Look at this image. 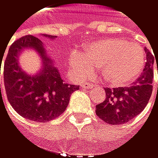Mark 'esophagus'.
Listing matches in <instances>:
<instances>
[{"mask_svg":"<svg viewBox=\"0 0 158 158\" xmlns=\"http://www.w3.org/2000/svg\"><path fill=\"white\" fill-rule=\"evenodd\" d=\"M82 86H83L84 89H92V88H93V86H94V85L84 83V84H82Z\"/></svg>","mask_w":158,"mask_h":158,"instance_id":"obj_1","label":"esophagus"}]
</instances>
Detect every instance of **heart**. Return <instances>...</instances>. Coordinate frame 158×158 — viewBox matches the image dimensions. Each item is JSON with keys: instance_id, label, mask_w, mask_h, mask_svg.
Listing matches in <instances>:
<instances>
[{"instance_id": "b5f03b06", "label": "heart", "mask_w": 158, "mask_h": 158, "mask_svg": "<svg viewBox=\"0 0 158 158\" xmlns=\"http://www.w3.org/2000/svg\"><path fill=\"white\" fill-rule=\"evenodd\" d=\"M69 64L80 79L89 78L98 66L107 84L124 86L135 81L144 66V52L136 44L121 38H106L85 48L84 53L74 51L69 56Z\"/></svg>"}]
</instances>
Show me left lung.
<instances>
[{"label":"left lung","instance_id":"obj_1","mask_svg":"<svg viewBox=\"0 0 158 158\" xmlns=\"http://www.w3.org/2000/svg\"><path fill=\"white\" fill-rule=\"evenodd\" d=\"M144 51L145 68L136 84L130 88L106 89V100L96 106V115L106 123L113 125L125 123L146 107L153 90L155 56L147 48Z\"/></svg>","mask_w":158,"mask_h":158}]
</instances>
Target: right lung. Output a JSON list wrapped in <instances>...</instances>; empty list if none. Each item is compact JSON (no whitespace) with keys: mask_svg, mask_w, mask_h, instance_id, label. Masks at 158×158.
<instances>
[{"mask_svg":"<svg viewBox=\"0 0 158 158\" xmlns=\"http://www.w3.org/2000/svg\"><path fill=\"white\" fill-rule=\"evenodd\" d=\"M42 35L51 40L56 37ZM27 48L34 49L42 58L43 66L35 75H28L18 64L19 54ZM3 79L7 99L15 111L37 123L49 122L60 116L66 110L72 93L79 89L78 85L63 82L44 44L34 35L22 36L10 46L3 66Z\"/></svg>","mask_w":158,"mask_h":158,"instance_id":"add662e5","label":"right lung"}]
</instances>
